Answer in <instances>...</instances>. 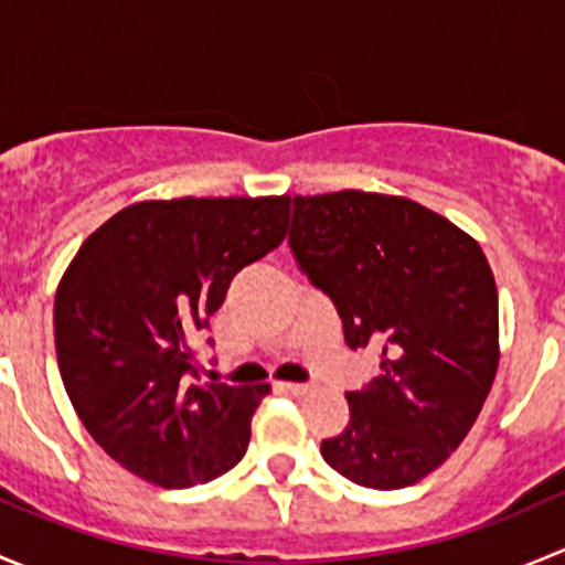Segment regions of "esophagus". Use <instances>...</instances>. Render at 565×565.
I'll use <instances>...</instances> for the list:
<instances>
[{"label": "esophagus", "mask_w": 565, "mask_h": 565, "mask_svg": "<svg viewBox=\"0 0 565 565\" xmlns=\"http://www.w3.org/2000/svg\"><path fill=\"white\" fill-rule=\"evenodd\" d=\"M281 388L287 393H295V396H303V393L315 391V385L311 383H281Z\"/></svg>", "instance_id": "obj_1"}]
</instances>
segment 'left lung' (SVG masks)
I'll list each match as a JSON object with an SVG mask.
<instances>
[{"mask_svg":"<svg viewBox=\"0 0 565 565\" xmlns=\"http://www.w3.org/2000/svg\"><path fill=\"white\" fill-rule=\"evenodd\" d=\"M289 248L333 300L350 350L380 374L347 393L350 424L322 459L350 481L402 489L457 451L498 372V287L481 246L402 196L292 199Z\"/></svg>","mask_w":565,"mask_h":565,"instance_id":"8db88e82","label":"left lung"}]
</instances>
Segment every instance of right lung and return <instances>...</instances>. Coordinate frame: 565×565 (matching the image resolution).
<instances>
[{"label": "right lung", "instance_id": "right-lung-1", "mask_svg": "<svg viewBox=\"0 0 565 565\" xmlns=\"http://www.w3.org/2000/svg\"><path fill=\"white\" fill-rule=\"evenodd\" d=\"M287 221L289 196L139 202L73 256L54 300L56 361L82 424L125 470L188 489L246 457L270 385L199 383L193 344Z\"/></svg>", "mask_w": 565, "mask_h": 565}]
</instances>
